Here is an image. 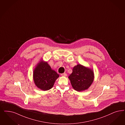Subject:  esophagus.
Segmentation results:
<instances>
[{
  "mask_svg": "<svg viewBox=\"0 0 125 125\" xmlns=\"http://www.w3.org/2000/svg\"><path fill=\"white\" fill-rule=\"evenodd\" d=\"M62 76H67V74L66 73H62L61 74Z\"/></svg>",
  "mask_w": 125,
  "mask_h": 125,
  "instance_id": "esophagus-1",
  "label": "esophagus"
}]
</instances>
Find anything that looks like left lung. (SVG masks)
<instances>
[{"label":"left lung","instance_id":"left-lung-1","mask_svg":"<svg viewBox=\"0 0 125 125\" xmlns=\"http://www.w3.org/2000/svg\"><path fill=\"white\" fill-rule=\"evenodd\" d=\"M72 71L69 78L74 89L81 91L88 89L94 81L93 70L82 65L78 64L74 67Z\"/></svg>","mask_w":125,"mask_h":125}]
</instances>
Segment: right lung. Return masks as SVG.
<instances>
[{
	"label": "right lung",
	"mask_w": 125,
	"mask_h": 125,
	"mask_svg": "<svg viewBox=\"0 0 125 125\" xmlns=\"http://www.w3.org/2000/svg\"><path fill=\"white\" fill-rule=\"evenodd\" d=\"M59 74L51 69L47 62H39L33 72V79L37 88L48 90L52 88Z\"/></svg>",
	"instance_id": "add662e5"
}]
</instances>
